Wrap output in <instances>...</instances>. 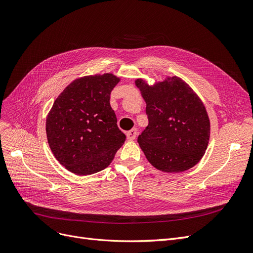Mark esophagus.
<instances>
[{"label": "esophagus", "mask_w": 253, "mask_h": 253, "mask_svg": "<svg viewBox=\"0 0 253 253\" xmlns=\"http://www.w3.org/2000/svg\"><path fill=\"white\" fill-rule=\"evenodd\" d=\"M137 135H138V130H137V128H131L130 130H128L127 133H126L127 140H129V141H133V140H135V139H136V137H137Z\"/></svg>", "instance_id": "esophagus-1"}]
</instances>
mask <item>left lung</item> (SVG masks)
I'll return each mask as SVG.
<instances>
[{"label": "left lung", "mask_w": 253, "mask_h": 253, "mask_svg": "<svg viewBox=\"0 0 253 253\" xmlns=\"http://www.w3.org/2000/svg\"><path fill=\"white\" fill-rule=\"evenodd\" d=\"M135 83L146 102L148 126L138 143L148 162L167 173L196 166L210 138V120L199 95L177 76L153 85L141 78Z\"/></svg>", "instance_id": "obj_1"}]
</instances>
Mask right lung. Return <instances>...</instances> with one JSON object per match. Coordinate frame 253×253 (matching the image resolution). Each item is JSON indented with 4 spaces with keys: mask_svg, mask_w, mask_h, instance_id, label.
Segmentation results:
<instances>
[{
    "mask_svg": "<svg viewBox=\"0 0 253 253\" xmlns=\"http://www.w3.org/2000/svg\"><path fill=\"white\" fill-rule=\"evenodd\" d=\"M120 81L111 73L75 79L46 117V135L58 163L76 175L98 173L111 164L126 135L117 126L110 93Z\"/></svg>",
    "mask_w": 253,
    "mask_h": 253,
    "instance_id": "obj_1",
    "label": "right lung"
}]
</instances>
